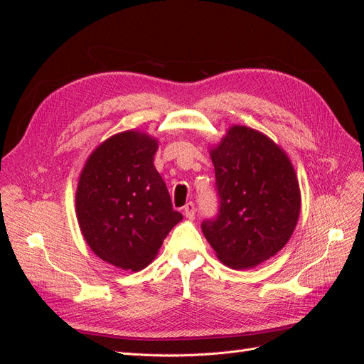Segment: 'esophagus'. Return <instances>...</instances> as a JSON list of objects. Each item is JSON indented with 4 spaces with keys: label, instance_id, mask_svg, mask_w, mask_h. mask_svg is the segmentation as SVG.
Listing matches in <instances>:
<instances>
[{
    "label": "esophagus",
    "instance_id": "34e87169",
    "mask_svg": "<svg viewBox=\"0 0 364 364\" xmlns=\"http://www.w3.org/2000/svg\"><path fill=\"white\" fill-rule=\"evenodd\" d=\"M183 213L186 215V218L188 220H193L195 218V214H196V208H195V203L193 202H187L183 208Z\"/></svg>",
    "mask_w": 364,
    "mask_h": 364
}]
</instances>
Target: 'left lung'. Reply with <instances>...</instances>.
<instances>
[{"mask_svg": "<svg viewBox=\"0 0 364 364\" xmlns=\"http://www.w3.org/2000/svg\"><path fill=\"white\" fill-rule=\"evenodd\" d=\"M215 168L220 211L202 232L227 267L245 270L274 257L291 239L301 192L288 155L265 134L228 128L209 150Z\"/></svg>", "mask_w": 364, "mask_h": 364, "instance_id": "1", "label": "left lung"}]
</instances>
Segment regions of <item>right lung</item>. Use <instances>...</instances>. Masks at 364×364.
I'll return each instance as SVG.
<instances>
[{
    "label": "right lung",
    "instance_id": "right-lung-1",
    "mask_svg": "<svg viewBox=\"0 0 364 364\" xmlns=\"http://www.w3.org/2000/svg\"><path fill=\"white\" fill-rule=\"evenodd\" d=\"M158 140L129 129L109 137L87 159L76 188L81 233L100 259L140 272L183 220L153 165Z\"/></svg>",
    "mask_w": 364,
    "mask_h": 364
}]
</instances>
